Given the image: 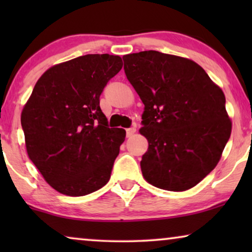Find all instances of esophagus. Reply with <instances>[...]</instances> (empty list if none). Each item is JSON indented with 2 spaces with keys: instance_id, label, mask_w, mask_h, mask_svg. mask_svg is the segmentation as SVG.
I'll return each instance as SVG.
<instances>
[{
  "instance_id": "1",
  "label": "esophagus",
  "mask_w": 252,
  "mask_h": 252,
  "mask_svg": "<svg viewBox=\"0 0 252 252\" xmlns=\"http://www.w3.org/2000/svg\"><path fill=\"white\" fill-rule=\"evenodd\" d=\"M135 132H136L135 127H130V128H127L126 129V136L127 137H132Z\"/></svg>"
}]
</instances>
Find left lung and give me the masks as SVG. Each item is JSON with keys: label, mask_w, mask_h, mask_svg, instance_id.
<instances>
[{"label": "left lung", "mask_w": 252, "mask_h": 252, "mask_svg": "<svg viewBox=\"0 0 252 252\" xmlns=\"http://www.w3.org/2000/svg\"><path fill=\"white\" fill-rule=\"evenodd\" d=\"M123 60L144 104L143 178L164 190L195 187L219 163L232 132L223 92L188 58L148 50Z\"/></svg>", "instance_id": "8db88e82"}]
</instances>
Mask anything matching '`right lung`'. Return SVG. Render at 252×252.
Masks as SVG:
<instances>
[{
  "label": "right lung",
  "instance_id": "obj_1",
  "mask_svg": "<svg viewBox=\"0 0 252 252\" xmlns=\"http://www.w3.org/2000/svg\"><path fill=\"white\" fill-rule=\"evenodd\" d=\"M122 67V58L109 54L56 64L41 75L24 105L27 155L61 194L85 196L110 180L126 132L109 128L99 95Z\"/></svg>",
  "mask_w": 252,
  "mask_h": 252
}]
</instances>
